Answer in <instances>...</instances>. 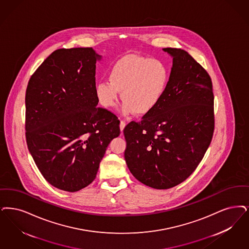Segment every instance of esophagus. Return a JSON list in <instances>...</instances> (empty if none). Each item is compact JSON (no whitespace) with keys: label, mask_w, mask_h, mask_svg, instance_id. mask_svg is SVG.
Instances as JSON below:
<instances>
[{"label":"esophagus","mask_w":249,"mask_h":249,"mask_svg":"<svg viewBox=\"0 0 249 249\" xmlns=\"http://www.w3.org/2000/svg\"><path fill=\"white\" fill-rule=\"evenodd\" d=\"M125 126H126V122H125L124 120H120V130H121V131H122V130L124 129V128H125Z\"/></svg>","instance_id":"34e87169"}]
</instances>
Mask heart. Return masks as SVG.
I'll return each mask as SVG.
<instances>
[{
    "label": "heart",
    "mask_w": 249,
    "mask_h": 249,
    "mask_svg": "<svg viewBox=\"0 0 249 249\" xmlns=\"http://www.w3.org/2000/svg\"><path fill=\"white\" fill-rule=\"evenodd\" d=\"M169 80V70L162 61L128 54L111 66L109 81L98 82L95 94L104 107L111 108L117 105L121 91L124 114L145 115L160 104Z\"/></svg>",
    "instance_id": "b5f03b06"
}]
</instances>
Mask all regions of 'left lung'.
Wrapping results in <instances>:
<instances>
[{
  "mask_svg": "<svg viewBox=\"0 0 249 249\" xmlns=\"http://www.w3.org/2000/svg\"><path fill=\"white\" fill-rule=\"evenodd\" d=\"M172 56L166 92L155 109L123 130L131 174L155 189H169L197 168L214 131V94L209 73L186 51Z\"/></svg>",
  "mask_w": 249,
  "mask_h": 249,
  "instance_id": "1",
  "label": "left lung"
}]
</instances>
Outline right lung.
<instances>
[{
	"label": "right lung",
	"mask_w": 249,
	"mask_h": 249,
	"mask_svg": "<svg viewBox=\"0 0 249 249\" xmlns=\"http://www.w3.org/2000/svg\"><path fill=\"white\" fill-rule=\"evenodd\" d=\"M92 48L58 49L31 76L26 91V139L50 184L77 192L95 179L120 120L98 107Z\"/></svg>",
	"instance_id": "1"
}]
</instances>
